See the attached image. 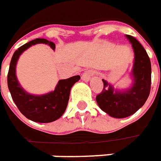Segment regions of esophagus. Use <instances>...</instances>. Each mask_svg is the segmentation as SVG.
<instances>
[{"mask_svg":"<svg viewBox=\"0 0 161 161\" xmlns=\"http://www.w3.org/2000/svg\"><path fill=\"white\" fill-rule=\"evenodd\" d=\"M93 74V71L92 70H88L85 73H83V74L82 75V79L85 82H88L90 80V76Z\"/></svg>","mask_w":161,"mask_h":161,"instance_id":"34e87169","label":"esophagus"}]
</instances>
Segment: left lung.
<instances>
[{
    "label": "left lung",
    "instance_id": "1",
    "mask_svg": "<svg viewBox=\"0 0 161 161\" xmlns=\"http://www.w3.org/2000/svg\"><path fill=\"white\" fill-rule=\"evenodd\" d=\"M134 50L130 78L132 83L128 88H114L111 83L102 79L103 88L96 97L98 105L103 112L115 119L129 117L137 112L150 95L151 83V64L147 53L139 42L130 35H125Z\"/></svg>",
    "mask_w": 161,
    "mask_h": 161
}]
</instances>
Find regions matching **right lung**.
Wrapping results in <instances>:
<instances>
[{"instance_id":"1","label":"right lung","mask_w":161,"mask_h":161,"mask_svg":"<svg viewBox=\"0 0 161 161\" xmlns=\"http://www.w3.org/2000/svg\"><path fill=\"white\" fill-rule=\"evenodd\" d=\"M39 43L47 44L53 50L56 48L54 42L44 38H36L19 47L11 58L7 75V85L14 103L25 117L34 122L50 123L58 119L65 112L71 88L80 79V76L61 79L53 91L44 94L36 95L26 92L16 78V63L24 51Z\"/></svg>"}]
</instances>
